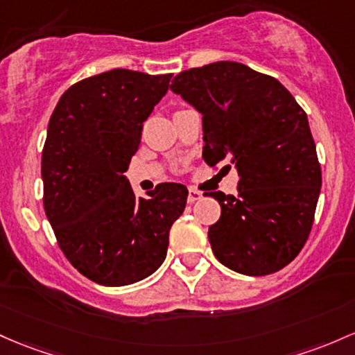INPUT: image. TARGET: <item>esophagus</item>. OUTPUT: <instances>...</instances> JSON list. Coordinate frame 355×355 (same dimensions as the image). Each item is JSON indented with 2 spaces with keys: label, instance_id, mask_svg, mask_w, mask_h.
<instances>
[{
  "label": "esophagus",
  "instance_id": "esophagus-1",
  "mask_svg": "<svg viewBox=\"0 0 355 355\" xmlns=\"http://www.w3.org/2000/svg\"><path fill=\"white\" fill-rule=\"evenodd\" d=\"M202 198V193L198 192L196 189H189V197H187V200H189V204H193V202L200 200Z\"/></svg>",
  "mask_w": 355,
  "mask_h": 355
}]
</instances>
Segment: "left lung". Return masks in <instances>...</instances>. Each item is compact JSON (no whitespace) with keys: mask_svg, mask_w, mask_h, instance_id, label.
Listing matches in <instances>:
<instances>
[{"mask_svg":"<svg viewBox=\"0 0 355 355\" xmlns=\"http://www.w3.org/2000/svg\"><path fill=\"white\" fill-rule=\"evenodd\" d=\"M170 89L202 114L205 163L227 159L239 175L237 196L210 193L220 204L209 227L216 258L241 275L279 271L305 246L320 196L305 111L279 80L239 62L184 70Z\"/></svg>","mask_w":355,"mask_h":355,"instance_id":"obj_1","label":"left lung"}]
</instances>
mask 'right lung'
<instances>
[{"label":"right lung","instance_id":"1","mask_svg":"<svg viewBox=\"0 0 355 355\" xmlns=\"http://www.w3.org/2000/svg\"><path fill=\"white\" fill-rule=\"evenodd\" d=\"M170 79L128 69L97 73L70 85L49 121L42 151L46 219L70 264L99 285L153 275L166 258L171 224L184 214L185 185L159 184L136 197L124 177Z\"/></svg>","mask_w":355,"mask_h":355}]
</instances>
